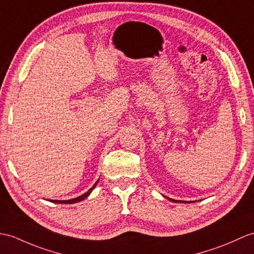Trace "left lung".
<instances>
[{
    "label": "left lung",
    "mask_w": 254,
    "mask_h": 254,
    "mask_svg": "<svg viewBox=\"0 0 254 254\" xmlns=\"http://www.w3.org/2000/svg\"><path fill=\"white\" fill-rule=\"evenodd\" d=\"M167 198V197H166ZM167 199H169L170 201H172V202H183V203H191V202H194V201H181V200H174V199H171V198H167Z\"/></svg>",
    "instance_id": "1"
}]
</instances>
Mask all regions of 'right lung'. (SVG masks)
<instances>
[{
    "label": "right lung",
    "mask_w": 254,
    "mask_h": 254,
    "mask_svg": "<svg viewBox=\"0 0 254 254\" xmlns=\"http://www.w3.org/2000/svg\"><path fill=\"white\" fill-rule=\"evenodd\" d=\"M98 181H99V180H97V182L95 183V184H94V185H93V186L90 188V190H88L86 192H84L83 194H81V196H79V197L73 198V199H69V200H50V201H52V202H55V203H64V204H70V203L80 202V201H82V200H84L85 198H87L88 196H90V194H91V192L93 191L94 188L96 187Z\"/></svg>",
    "instance_id": "right-lung-1"
}]
</instances>
